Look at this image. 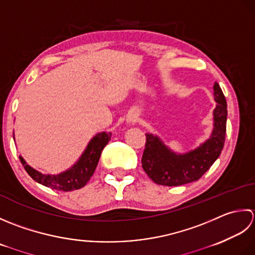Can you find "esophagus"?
<instances>
[{
  "label": "esophagus",
  "instance_id": "34e87169",
  "mask_svg": "<svg viewBox=\"0 0 255 255\" xmlns=\"http://www.w3.org/2000/svg\"><path fill=\"white\" fill-rule=\"evenodd\" d=\"M127 121H128V124H133V123L136 122V118H135L134 116H131V117H128V118L127 119Z\"/></svg>",
  "mask_w": 255,
  "mask_h": 255
}]
</instances>
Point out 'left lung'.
<instances>
[{
  "instance_id": "1",
  "label": "left lung",
  "mask_w": 255,
  "mask_h": 255,
  "mask_svg": "<svg viewBox=\"0 0 255 255\" xmlns=\"http://www.w3.org/2000/svg\"><path fill=\"white\" fill-rule=\"evenodd\" d=\"M217 102L214 110V129L200 146L185 154H176L156 135L146 133L142 167L155 184L180 186L198 180L220 156L227 132V101L218 82L214 85Z\"/></svg>"
}]
</instances>
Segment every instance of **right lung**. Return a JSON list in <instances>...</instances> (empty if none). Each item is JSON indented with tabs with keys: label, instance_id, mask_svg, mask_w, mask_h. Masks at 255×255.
<instances>
[{
	"label": "right lung",
	"instance_id": "obj_1",
	"mask_svg": "<svg viewBox=\"0 0 255 255\" xmlns=\"http://www.w3.org/2000/svg\"><path fill=\"white\" fill-rule=\"evenodd\" d=\"M110 139L111 133L102 132L95 135L88 144L85 152L82 153L79 160L71 168L58 175L41 174L38 170L30 167L22 156H19V160L30 177L37 183L48 187V188L60 191L80 189L92 177L102 149L105 148Z\"/></svg>",
	"mask_w": 255,
	"mask_h": 255
}]
</instances>
